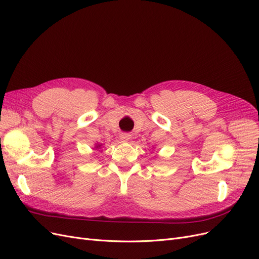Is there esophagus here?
Wrapping results in <instances>:
<instances>
[{"instance_id":"esophagus-1","label":"esophagus","mask_w":259,"mask_h":259,"mask_svg":"<svg viewBox=\"0 0 259 259\" xmlns=\"http://www.w3.org/2000/svg\"><path fill=\"white\" fill-rule=\"evenodd\" d=\"M130 139H131V136L129 135V133H126V132L121 133V135L119 136V140L122 141V142H127V141H129Z\"/></svg>"}]
</instances>
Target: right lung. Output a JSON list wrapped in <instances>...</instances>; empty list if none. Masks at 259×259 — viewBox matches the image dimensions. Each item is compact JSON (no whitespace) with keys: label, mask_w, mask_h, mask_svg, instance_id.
Segmentation results:
<instances>
[{"label":"right lung","mask_w":259,"mask_h":259,"mask_svg":"<svg viewBox=\"0 0 259 259\" xmlns=\"http://www.w3.org/2000/svg\"><path fill=\"white\" fill-rule=\"evenodd\" d=\"M100 146H101V145H98V146H97V148H98V147H100Z\"/></svg>","instance_id":"1"}]
</instances>
